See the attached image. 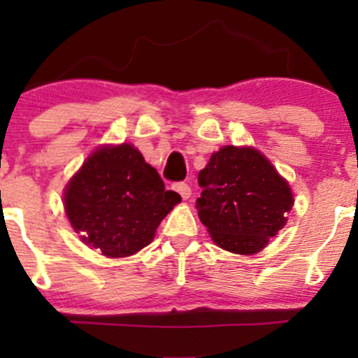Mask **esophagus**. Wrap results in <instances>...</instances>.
Returning <instances> with one entry per match:
<instances>
[{"mask_svg": "<svg viewBox=\"0 0 358 358\" xmlns=\"http://www.w3.org/2000/svg\"><path fill=\"white\" fill-rule=\"evenodd\" d=\"M173 189L176 190V192L180 194V196H182V199H189L190 197V194H192V190H190V187L187 185V183H183V182H180V183H175V187H173Z\"/></svg>", "mask_w": 358, "mask_h": 358, "instance_id": "esophagus-1", "label": "esophagus"}]
</instances>
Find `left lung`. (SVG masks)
<instances>
[{"instance_id":"left-lung-1","label":"left lung","mask_w":358,"mask_h":358,"mask_svg":"<svg viewBox=\"0 0 358 358\" xmlns=\"http://www.w3.org/2000/svg\"><path fill=\"white\" fill-rule=\"evenodd\" d=\"M197 180L202 225L216 246L236 255L262 251L284 229L294 204L289 183L252 147H222Z\"/></svg>"}]
</instances>
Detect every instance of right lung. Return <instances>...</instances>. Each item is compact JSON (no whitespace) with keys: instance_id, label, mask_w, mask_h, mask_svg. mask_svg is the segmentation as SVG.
I'll use <instances>...</instances> for the list:
<instances>
[{"instance_id":"1","label":"right lung","mask_w":358,"mask_h":358,"mask_svg":"<svg viewBox=\"0 0 358 358\" xmlns=\"http://www.w3.org/2000/svg\"><path fill=\"white\" fill-rule=\"evenodd\" d=\"M180 201L131 143L96 149L64 192L72 229L109 258L149 246L159 223Z\"/></svg>"}]
</instances>
